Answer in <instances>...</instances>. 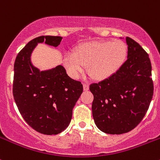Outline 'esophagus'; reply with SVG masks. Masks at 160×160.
<instances>
[{"instance_id":"esophagus-1","label":"esophagus","mask_w":160,"mask_h":160,"mask_svg":"<svg viewBox=\"0 0 160 160\" xmlns=\"http://www.w3.org/2000/svg\"><path fill=\"white\" fill-rule=\"evenodd\" d=\"M83 90L87 91V90H89V84L88 83H83Z\"/></svg>"}]
</instances>
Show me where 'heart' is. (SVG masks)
Segmentation results:
<instances>
[{
    "mask_svg": "<svg viewBox=\"0 0 160 160\" xmlns=\"http://www.w3.org/2000/svg\"><path fill=\"white\" fill-rule=\"evenodd\" d=\"M128 48L120 40L90 42L77 46L73 53H67L62 63L69 75L77 79L88 66V73L98 80L114 75L126 60Z\"/></svg>",
    "mask_w": 160,
    "mask_h": 160,
    "instance_id": "obj_1",
    "label": "heart"
}]
</instances>
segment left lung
<instances>
[{
    "label": "left lung",
    "instance_id": "left-lung-1",
    "mask_svg": "<svg viewBox=\"0 0 160 160\" xmlns=\"http://www.w3.org/2000/svg\"><path fill=\"white\" fill-rule=\"evenodd\" d=\"M126 43L128 59L122 67L109 78L90 85L95 124L111 135L134 129L147 112L153 95L149 55L129 37Z\"/></svg>",
    "mask_w": 160,
    "mask_h": 160
}]
</instances>
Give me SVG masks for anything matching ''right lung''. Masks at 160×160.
<instances>
[{"instance_id": "add662e5", "label": "right lung", "mask_w": 160, "mask_h": 160, "mask_svg": "<svg viewBox=\"0 0 160 160\" xmlns=\"http://www.w3.org/2000/svg\"><path fill=\"white\" fill-rule=\"evenodd\" d=\"M62 38H34L19 52L14 65L13 96L19 112L29 126L44 135H57L68 127L83 92L82 83L71 79L62 66L40 71L31 62L38 43L57 47Z\"/></svg>"}]
</instances>
